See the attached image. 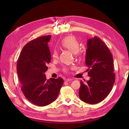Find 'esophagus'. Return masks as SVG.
<instances>
[{
	"label": "esophagus",
	"mask_w": 129,
	"mask_h": 129,
	"mask_svg": "<svg viewBox=\"0 0 129 129\" xmlns=\"http://www.w3.org/2000/svg\"><path fill=\"white\" fill-rule=\"evenodd\" d=\"M64 80H65V81L67 82V81H69L72 80V79H70V78H67V79H65Z\"/></svg>",
	"instance_id": "obj_1"
}]
</instances>
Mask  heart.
Returning <instances> with one entry per match:
<instances>
[{
    "label": "heart",
    "mask_w": 129,
    "mask_h": 129,
    "mask_svg": "<svg viewBox=\"0 0 129 129\" xmlns=\"http://www.w3.org/2000/svg\"><path fill=\"white\" fill-rule=\"evenodd\" d=\"M61 45L63 48L69 50L73 54H78L80 49V43L78 40L74 36H67L63 38L61 41ZM52 56L54 59H56L58 56V53L56 50H53ZM65 72H68L67 68H64Z\"/></svg>",
    "instance_id": "1"
}]
</instances>
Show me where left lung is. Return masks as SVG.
Instances as JSON below:
<instances>
[{
  "label": "left lung",
  "instance_id": "1",
  "mask_svg": "<svg viewBox=\"0 0 129 129\" xmlns=\"http://www.w3.org/2000/svg\"><path fill=\"white\" fill-rule=\"evenodd\" d=\"M85 63L90 79L80 82V100L87 104L101 102L108 96L115 80L113 57L110 50L98 37L87 40Z\"/></svg>",
  "mask_w": 129,
  "mask_h": 129
}]
</instances>
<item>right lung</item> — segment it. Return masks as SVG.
<instances>
[{"mask_svg":"<svg viewBox=\"0 0 129 129\" xmlns=\"http://www.w3.org/2000/svg\"><path fill=\"white\" fill-rule=\"evenodd\" d=\"M51 37H40L27 43L16 64L21 91L30 102L39 106L48 105L55 100L64 83L60 77L46 80L44 74L51 61L48 45Z\"/></svg>","mask_w":129,"mask_h":129,"instance_id":"add662e5","label":"right lung"}]
</instances>
